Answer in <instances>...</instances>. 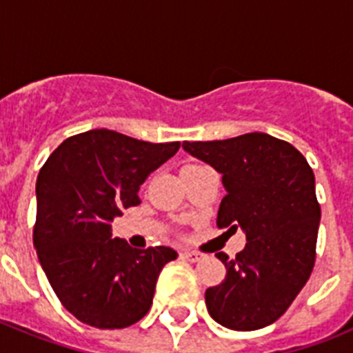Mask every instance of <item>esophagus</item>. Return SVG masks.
Returning <instances> with one entry per match:
<instances>
[{"mask_svg": "<svg viewBox=\"0 0 353 353\" xmlns=\"http://www.w3.org/2000/svg\"><path fill=\"white\" fill-rule=\"evenodd\" d=\"M182 258H185L187 261H192V263H196V261H199L201 258H203V254L198 251H183Z\"/></svg>", "mask_w": 353, "mask_h": 353, "instance_id": "esophagus-1", "label": "esophagus"}]
</instances>
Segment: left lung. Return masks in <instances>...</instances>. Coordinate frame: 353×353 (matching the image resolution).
<instances>
[{"label":"left lung","instance_id":"8db88e82","mask_svg":"<svg viewBox=\"0 0 353 353\" xmlns=\"http://www.w3.org/2000/svg\"><path fill=\"white\" fill-rule=\"evenodd\" d=\"M183 150L223 174L217 226L242 228L248 244L233 260L217 252L226 277L205 292L215 322L256 330L285 314L313 272L320 203L314 174L290 143L265 132L223 141H183Z\"/></svg>","mask_w":353,"mask_h":353}]
</instances>
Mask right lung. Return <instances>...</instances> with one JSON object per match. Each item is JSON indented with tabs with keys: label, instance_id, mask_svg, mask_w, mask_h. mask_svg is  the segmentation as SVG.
<instances>
[{
	"label": "right lung",
	"instance_id": "add662e5",
	"mask_svg": "<svg viewBox=\"0 0 353 353\" xmlns=\"http://www.w3.org/2000/svg\"><path fill=\"white\" fill-rule=\"evenodd\" d=\"M179 148L93 129L65 139L40 170L33 244L56 297L79 322L123 329L148 313L162 267L179 254L111 239V221L141 203L139 185Z\"/></svg>",
	"mask_w": 353,
	"mask_h": 353
}]
</instances>
